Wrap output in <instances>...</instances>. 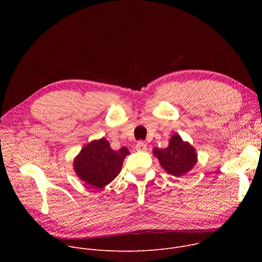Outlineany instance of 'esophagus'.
<instances>
[{
  "instance_id": "obj_1",
  "label": "esophagus",
  "mask_w": 262,
  "mask_h": 262,
  "mask_svg": "<svg viewBox=\"0 0 262 262\" xmlns=\"http://www.w3.org/2000/svg\"><path fill=\"white\" fill-rule=\"evenodd\" d=\"M136 149L138 151H145V150H147V145L143 141H139L136 145Z\"/></svg>"
}]
</instances>
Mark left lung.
Masks as SVG:
<instances>
[{"label":"left lung","instance_id":"8db88e82","mask_svg":"<svg viewBox=\"0 0 262 262\" xmlns=\"http://www.w3.org/2000/svg\"><path fill=\"white\" fill-rule=\"evenodd\" d=\"M152 151L164 170L176 177L191 171L197 163L195 148L189 142H184L178 134L171 137L167 148H154Z\"/></svg>","mask_w":262,"mask_h":262}]
</instances>
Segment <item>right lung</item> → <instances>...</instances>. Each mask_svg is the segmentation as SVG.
Returning a JSON list of instances; mask_svg holds the SVG:
<instances>
[{
  "instance_id": "obj_1",
  "label": "right lung",
  "mask_w": 262,
  "mask_h": 262,
  "mask_svg": "<svg viewBox=\"0 0 262 262\" xmlns=\"http://www.w3.org/2000/svg\"><path fill=\"white\" fill-rule=\"evenodd\" d=\"M128 155L126 147L113 150L110 143L101 138L82 148L73 161V169L80 179L92 189H101L118 176Z\"/></svg>"
}]
</instances>
